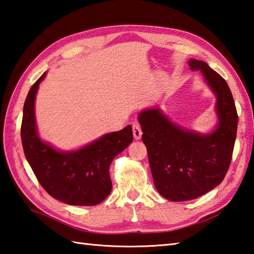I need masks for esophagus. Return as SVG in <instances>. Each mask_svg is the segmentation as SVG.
<instances>
[{"mask_svg": "<svg viewBox=\"0 0 254 254\" xmlns=\"http://www.w3.org/2000/svg\"><path fill=\"white\" fill-rule=\"evenodd\" d=\"M142 128L139 126H137V124H134L133 126V136L134 138L136 139V141H138V139H141L142 137Z\"/></svg>", "mask_w": 254, "mask_h": 254, "instance_id": "34e87169", "label": "esophagus"}]
</instances>
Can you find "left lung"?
I'll use <instances>...</instances> for the list:
<instances>
[{
  "mask_svg": "<svg viewBox=\"0 0 254 254\" xmlns=\"http://www.w3.org/2000/svg\"><path fill=\"white\" fill-rule=\"evenodd\" d=\"M191 71H199L216 98L217 123L199 133L172 122L161 108H145L137 119L147 148L154 185L161 196L190 201L216 188L227 174L233 156L238 115L226 80L206 62L190 59Z\"/></svg>",
  "mask_w": 254,
  "mask_h": 254,
  "instance_id": "left-lung-1",
  "label": "left lung"
}]
</instances>
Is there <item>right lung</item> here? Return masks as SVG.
I'll return each instance as SVG.
<instances>
[{
  "label": "right lung",
  "instance_id": "add662e5",
  "mask_svg": "<svg viewBox=\"0 0 254 254\" xmlns=\"http://www.w3.org/2000/svg\"><path fill=\"white\" fill-rule=\"evenodd\" d=\"M46 75L47 72L32 85L25 100L20 128L25 157L53 198L68 205L94 206L111 192L110 165L132 143V127L104 134L76 149H58L39 136L36 122V95Z\"/></svg>",
  "mask_w": 254,
  "mask_h": 254
}]
</instances>
